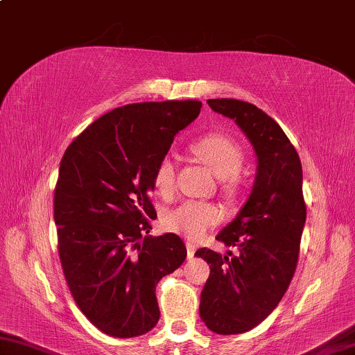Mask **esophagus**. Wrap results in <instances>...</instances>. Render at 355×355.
<instances>
[{
    "label": "esophagus",
    "instance_id": "obj_1",
    "mask_svg": "<svg viewBox=\"0 0 355 355\" xmlns=\"http://www.w3.org/2000/svg\"><path fill=\"white\" fill-rule=\"evenodd\" d=\"M185 246H187V256H189V259H191L195 256V251H196V246L191 243V241H185Z\"/></svg>",
    "mask_w": 355,
    "mask_h": 355
}]
</instances>
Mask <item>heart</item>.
I'll list each match as a JSON object with an SVG mask.
<instances>
[{"instance_id":"b5f03b06","label":"heart","mask_w":355,"mask_h":355,"mask_svg":"<svg viewBox=\"0 0 355 355\" xmlns=\"http://www.w3.org/2000/svg\"><path fill=\"white\" fill-rule=\"evenodd\" d=\"M191 151L225 181V190L232 193L239 187V176L245 165V153L232 139L221 134H209L191 143ZM153 184L157 193L170 198L176 187V164L171 155H164L154 168ZM221 220V210L210 202L184 201L162 215L166 231L200 239Z\"/></svg>"}]
</instances>
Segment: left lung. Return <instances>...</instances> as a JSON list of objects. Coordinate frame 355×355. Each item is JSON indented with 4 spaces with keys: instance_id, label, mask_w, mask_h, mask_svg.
Listing matches in <instances>:
<instances>
[{
    "instance_id": "1",
    "label": "left lung",
    "mask_w": 355,
    "mask_h": 355,
    "mask_svg": "<svg viewBox=\"0 0 355 355\" xmlns=\"http://www.w3.org/2000/svg\"><path fill=\"white\" fill-rule=\"evenodd\" d=\"M212 110L239 124L257 154V176L248 202L216 235L227 256L201 248L195 256L210 266L200 315L220 335L243 334L281 302L295 275L306 223L300 155L271 116L239 99H209Z\"/></svg>"
}]
</instances>
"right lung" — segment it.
<instances>
[{"mask_svg": "<svg viewBox=\"0 0 355 355\" xmlns=\"http://www.w3.org/2000/svg\"><path fill=\"white\" fill-rule=\"evenodd\" d=\"M201 101L135 103L83 130L54 189L58 251L73 300L99 331L132 338L157 324L155 285L187 257L176 234L146 235L157 218L153 174Z\"/></svg>", "mask_w": 355, "mask_h": 355, "instance_id": "1", "label": "right lung"}]
</instances>
